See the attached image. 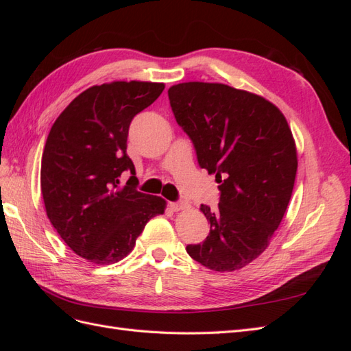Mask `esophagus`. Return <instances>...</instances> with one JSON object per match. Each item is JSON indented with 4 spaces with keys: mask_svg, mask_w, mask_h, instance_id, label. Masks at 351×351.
<instances>
[{
    "mask_svg": "<svg viewBox=\"0 0 351 351\" xmlns=\"http://www.w3.org/2000/svg\"><path fill=\"white\" fill-rule=\"evenodd\" d=\"M168 206H169V209H173V210H176V212H177V210H182V209L189 208V204H187V202L178 200V202H169Z\"/></svg>",
    "mask_w": 351,
    "mask_h": 351,
    "instance_id": "obj_1",
    "label": "esophagus"
}]
</instances>
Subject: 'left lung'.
<instances>
[{
	"mask_svg": "<svg viewBox=\"0 0 351 351\" xmlns=\"http://www.w3.org/2000/svg\"><path fill=\"white\" fill-rule=\"evenodd\" d=\"M168 98L199 167L219 184L218 208L200 206L209 236L186 250L212 271L240 269L268 247L289 206L297 171L290 127L274 104L227 84L180 83Z\"/></svg>",
	"mask_w": 351,
	"mask_h": 351,
	"instance_id": "8db88e82",
	"label": "left lung"
}]
</instances>
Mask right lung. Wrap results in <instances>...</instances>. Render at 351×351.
<instances>
[{"instance_id": "1", "label": "right lung", "mask_w": 351, "mask_h": 351, "mask_svg": "<svg viewBox=\"0 0 351 351\" xmlns=\"http://www.w3.org/2000/svg\"><path fill=\"white\" fill-rule=\"evenodd\" d=\"M162 83L92 86L60 114L45 143L40 190L60 237L83 259L110 265L129 254L165 200L137 190L127 136L134 117L156 101ZM131 177L123 185L121 178Z\"/></svg>"}]
</instances>
